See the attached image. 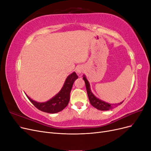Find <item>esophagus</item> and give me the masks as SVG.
Instances as JSON below:
<instances>
[{
	"instance_id": "obj_1",
	"label": "esophagus",
	"mask_w": 151,
	"mask_h": 151,
	"mask_svg": "<svg viewBox=\"0 0 151 151\" xmlns=\"http://www.w3.org/2000/svg\"><path fill=\"white\" fill-rule=\"evenodd\" d=\"M76 72H77V73H78L79 74H81V73H83V72H84L83 68L82 67H77V68H76Z\"/></svg>"
}]
</instances>
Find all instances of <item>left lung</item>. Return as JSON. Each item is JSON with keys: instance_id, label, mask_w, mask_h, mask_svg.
<instances>
[{"instance_id": "left-lung-1", "label": "left lung", "mask_w": 151, "mask_h": 151, "mask_svg": "<svg viewBox=\"0 0 151 151\" xmlns=\"http://www.w3.org/2000/svg\"><path fill=\"white\" fill-rule=\"evenodd\" d=\"M83 79L85 82L87 93H88V98H89V102H90L91 104L92 105L93 107L99 109V110H101V111L109 110V109H111L113 108H115V106H118V105L121 104L123 102V101H122L120 103L113 104H109V103H106L103 101H101V100L99 99L98 98L96 97L92 93V92L91 91L89 83L84 76L83 77Z\"/></svg>"}]
</instances>
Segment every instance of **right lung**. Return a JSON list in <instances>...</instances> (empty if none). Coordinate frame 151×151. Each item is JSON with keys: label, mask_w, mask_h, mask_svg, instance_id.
Listing matches in <instances>:
<instances>
[{"label": "right lung", "mask_w": 151, "mask_h": 151, "mask_svg": "<svg viewBox=\"0 0 151 151\" xmlns=\"http://www.w3.org/2000/svg\"><path fill=\"white\" fill-rule=\"evenodd\" d=\"M77 78L78 76L76 72H73L70 76H68L60 92L47 102L38 103L32 100L26 95L32 104L40 110L49 113H55L63 110L68 105L70 100V93L73 84Z\"/></svg>", "instance_id": "right-lung-1"}]
</instances>
